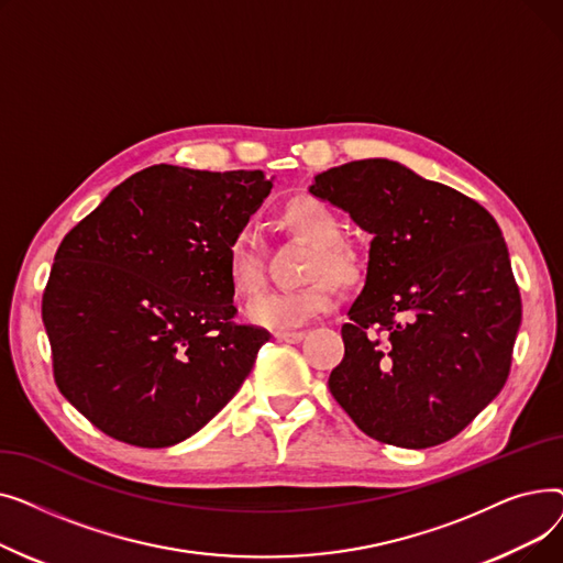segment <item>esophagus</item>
Returning a JSON list of instances; mask_svg holds the SVG:
<instances>
[{"instance_id":"34e87169","label":"esophagus","mask_w":563,"mask_h":563,"mask_svg":"<svg viewBox=\"0 0 563 563\" xmlns=\"http://www.w3.org/2000/svg\"><path fill=\"white\" fill-rule=\"evenodd\" d=\"M303 335H306V333H301V331H278V333H276V340L289 342V344H297V342L303 340Z\"/></svg>"}]
</instances>
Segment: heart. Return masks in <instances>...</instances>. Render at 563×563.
<instances>
[{"mask_svg":"<svg viewBox=\"0 0 563 563\" xmlns=\"http://www.w3.org/2000/svg\"><path fill=\"white\" fill-rule=\"evenodd\" d=\"M280 225L310 244L301 287L274 289L255 299L246 314L272 331L299 329L335 306V285L361 278V253L342 240V221L333 207L312 196L287 200L278 212ZM225 274L236 297L253 299L264 287V255L249 232H236L225 249Z\"/></svg>","mask_w":563,"mask_h":563,"instance_id":"b5f03b06","label":"heart"}]
</instances>
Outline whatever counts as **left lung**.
<instances>
[{
	"mask_svg": "<svg viewBox=\"0 0 563 563\" xmlns=\"http://www.w3.org/2000/svg\"><path fill=\"white\" fill-rule=\"evenodd\" d=\"M310 194L374 234L331 395L386 445L424 450L454 438L505 388L520 329V289L497 221L390 159L329 168Z\"/></svg>",
	"mask_w": 563,
	"mask_h": 563,
	"instance_id": "8db88e82",
	"label": "left lung"
}]
</instances>
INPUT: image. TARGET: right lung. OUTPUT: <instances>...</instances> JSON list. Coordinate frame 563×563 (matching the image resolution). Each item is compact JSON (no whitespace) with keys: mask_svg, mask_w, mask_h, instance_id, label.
I'll use <instances>...</instances> for the list:
<instances>
[{"mask_svg":"<svg viewBox=\"0 0 563 563\" xmlns=\"http://www.w3.org/2000/svg\"><path fill=\"white\" fill-rule=\"evenodd\" d=\"M272 187L157 164L64 236L43 291L52 372L102 433L170 448L240 390L269 331L234 321L225 249Z\"/></svg>","mask_w":563,"mask_h":563,"instance_id":"1","label":"right lung"}]
</instances>
